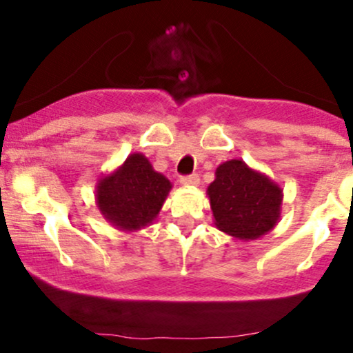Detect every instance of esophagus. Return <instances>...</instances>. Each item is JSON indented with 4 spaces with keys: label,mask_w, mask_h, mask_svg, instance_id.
Here are the masks:
<instances>
[{
    "label": "esophagus",
    "mask_w": 353,
    "mask_h": 353,
    "mask_svg": "<svg viewBox=\"0 0 353 353\" xmlns=\"http://www.w3.org/2000/svg\"><path fill=\"white\" fill-rule=\"evenodd\" d=\"M199 176L197 174H190V176H182L181 177V184L184 185H199Z\"/></svg>",
    "instance_id": "34e87169"
}]
</instances>
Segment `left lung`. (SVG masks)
I'll return each mask as SVG.
<instances>
[{
    "instance_id": "obj_1",
    "label": "left lung",
    "mask_w": 353,
    "mask_h": 353,
    "mask_svg": "<svg viewBox=\"0 0 353 353\" xmlns=\"http://www.w3.org/2000/svg\"><path fill=\"white\" fill-rule=\"evenodd\" d=\"M208 196L216 228L239 241L265 236L281 221L282 188L241 159L219 165Z\"/></svg>"
}]
</instances>
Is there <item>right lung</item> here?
<instances>
[{
	"mask_svg": "<svg viewBox=\"0 0 353 353\" xmlns=\"http://www.w3.org/2000/svg\"><path fill=\"white\" fill-rule=\"evenodd\" d=\"M171 189V181L154 171L144 154L134 152L114 171L99 177L96 205L116 229L137 232L156 221Z\"/></svg>",
	"mask_w": 353,
	"mask_h": 353,
	"instance_id": "obj_1",
	"label": "right lung"
}]
</instances>
